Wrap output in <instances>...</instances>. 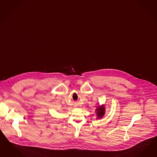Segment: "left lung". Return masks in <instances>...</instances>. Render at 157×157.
<instances>
[{
  "label": "left lung",
  "mask_w": 157,
  "mask_h": 157,
  "mask_svg": "<svg viewBox=\"0 0 157 157\" xmlns=\"http://www.w3.org/2000/svg\"><path fill=\"white\" fill-rule=\"evenodd\" d=\"M105 110V107H104L103 106L101 107L99 106L98 107V108L97 109V111L98 119L102 118V117L104 115Z\"/></svg>",
  "instance_id": "obj_1"
}]
</instances>
